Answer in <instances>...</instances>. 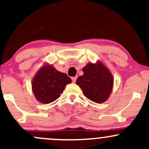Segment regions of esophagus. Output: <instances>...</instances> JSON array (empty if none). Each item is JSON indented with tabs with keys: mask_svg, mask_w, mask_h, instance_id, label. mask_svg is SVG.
Wrapping results in <instances>:
<instances>
[{
	"mask_svg": "<svg viewBox=\"0 0 149 149\" xmlns=\"http://www.w3.org/2000/svg\"><path fill=\"white\" fill-rule=\"evenodd\" d=\"M71 79H72V81H73V83H76V79H77V76H76V77H73V78H71Z\"/></svg>",
	"mask_w": 149,
	"mask_h": 149,
	"instance_id": "esophagus-1",
	"label": "esophagus"
}]
</instances>
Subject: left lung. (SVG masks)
<instances>
[{
	"instance_id": "left-lung-1",
	"label": "left lung",
	"mask_w": 149,
	"mask_h": 149,
	"mask_svg": "<svg viewBox=\"0 0 149 149\" xmlns=\"http://www.w3.org/2000/svg\"><path fill=\"white\" fill-rule=\"evenodd\" d=\"M83 75L76 80V85L87 98L95 103H104L110 97L113 88V77L102 61L90 62L83 68Z\"/></svg>"
}]
</instances>
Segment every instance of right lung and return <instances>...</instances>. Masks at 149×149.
<instances>
[{
  "mask_svg": "<svg viewBox=\"0 0 149 149\" xmlns=\"http://www.w3.org/2000/svg\"><path fill=\"white\" fill-rule=\"evenodd\" d=\"M71 83L67 75L58 71L52 64L45 63L33 76L31 88L38 102L47 104L57 100Z\"/></svg>",
  "mask_w": 149,
  "mask_h": 149,
  "instance_id": "obj_1",
  "label": "right lung"
}]
</instances>
